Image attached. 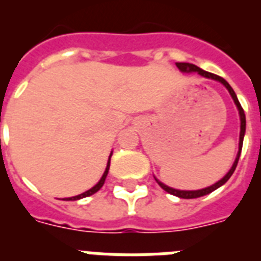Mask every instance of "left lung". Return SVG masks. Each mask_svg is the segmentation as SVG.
<instances>
[{
  "mask_svg": "<svg viewBox=\"0 0 261 261\" xmlns=\"http://www.w3.org/2000/svg\"><path fill=\"white\" fill-rule=\"evenodd\" d=\"M176 66L179 69H180L181 71H188V73H190V71H196V73H199V74L202 75V77L212 78V80L220 81L221 84H222L223 86L226 87V89L229 90L230 95H231L232 99H234L235 105H237V107H238V110H239V115H241V137H239V151H238V155H237V158H235V162H234V165H232V167L230 168V171L227 172V174H226L225 176H223L220 181H217L216 184H213V186L208 187V188H204V190H199V191H179V190H174V188H170V187L165 186V184H163V183H161V181H159V180H156V183H158L159 186L162 187V188L166 191V192L171 193V195L177 196V197H180V199H197V197H201V196L208 195V193L213 192L214 190H217V188H220L221 186H223V184H225L226 181L229 180L230 176H231V175H232V172L235 171V168H237V165H238L239 156H241L242 146H243V137H244V132H246V115H244L243 108H242L241 103H239L238 98H237V94L234 93V90H232V87L230 86V85L227 84V82H226V81L223 80L222 77H220V75H217V74H213V73H209V71L202 70V69H200L199 66L193 65V64H188V62H176Z\"/></svg>",
  "mask_w": 261,
  "mask_h": 261,
  "instance_id": "1",
  "label": "left lung"
}]
</instances>
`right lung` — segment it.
I'll return each instance as SVG.
<instances>
[{
    "mask_svg": "<svg viewBox=\"0 0 261 261\" xmlns=\"http://www.w3.org/2000/svg\"><path fill=\"white\" fill-rule=\"evenodd\" d=\"M111 155H112V154H110V158H108V163H107V167H106V171H105V174H103V176L100 177V180L98 181V184H95V186H94L93 188H91V190L86 191V192L81 193V195H78V196H74V197H69V199H64V200H71V201H73V200H80V199H84V197H87V196H91V195H94V193H96V192H98V191L100 190V188H102V187H103V184H105V180H106V177H107L108 170H110Z\"/></svg>",
    "mask_w": 261,
    "mask_h": 261,
    "instance_id": "add662e5",
    "label": "right lung"
}]
</instances>
